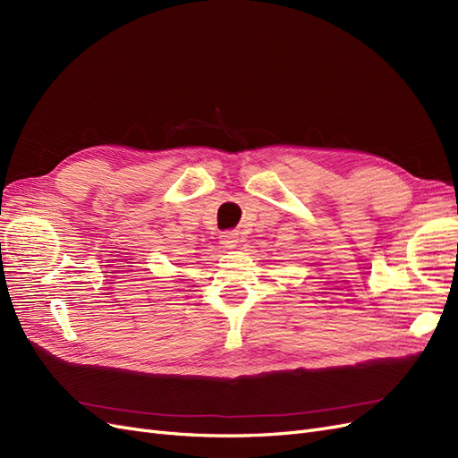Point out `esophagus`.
Wrapping results in <instances>:
<instances>
[{
	"label": "esophagus",
	"instance_id": "obj_1",
	"mask_svg": "<svg viewBox=\"0 0 458 458\" xmlns=\"http://www.w3.org/2000/svg\"><path fill=\"white\" fill-rule=\"evenodd\" d=\"M221 244H224V248H234L239 244V237H237V233H233V231H225V233H221Z\"/></svg>",
	"mask_w": 458,
	"mask_h": 458
}]
</instances>
